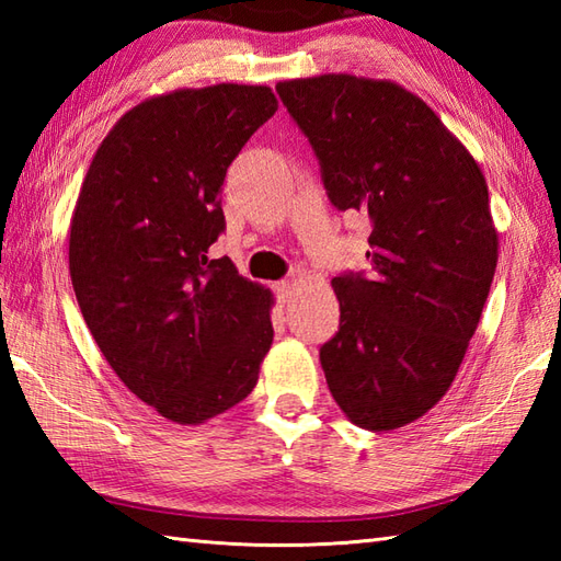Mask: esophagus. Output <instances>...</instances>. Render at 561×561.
I'll use <instances>...</instances> for the list:
<instances>
[{"label": "esophagus", "instance_id": "34e87169", "mask_svg": "<svg viewBox=\"0 0 561 561\" xmlns=\"http://www.w3.org/2000/svg\"><path fill=\"white\" fill-rule=\"evenodd\" d=\"M274 291H277V299H279L282 306H287L291 301V296H294L291 282H277V284H274Z\"/></svg>", "mask_w": 561, "mask_h": 561}]
</instances>
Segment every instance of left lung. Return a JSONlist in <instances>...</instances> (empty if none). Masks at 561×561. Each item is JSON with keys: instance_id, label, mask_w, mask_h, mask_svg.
Segmentation results:
<instances>
[{"instance_id": "obj_1", "label": "left lung", "mask_w": 561, "mask_h": 561, "mask_svg": "<svg viewBox=\"0 0 561 561\" xmlns=\"http://www.w3.org/2000/svg\"><path fill=\"white\" fill-rule=\"evenodd\" d=\"M279 99L316 149L328 197L364 211L371 272L332 279L340 332L320 364L344 416L368 432L420 420L446 396L490 294L499 231L478 161L390 79H284Z\"/></svg>"}]
</instances>
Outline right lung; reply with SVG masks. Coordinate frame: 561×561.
<instances>
[{
    "label": "right lung",
    "mask_w": 561,
    "mask_h": 561,
    "mask_svg": "<svg viewBox=\"0 0 561 561\" xmlns=\"http://www.w3.org/2000/svg\"><path fill=\"white\" fill-rule=\"evenodd\" d=\"M277 108L262 83L149 96L105 135L71 211L81 316L117 378L175 424L245 400L272 347L274 294L207 253L226 171Z\"/></svg>",
    "instance_id": "obj_1"
}]
</instances>
